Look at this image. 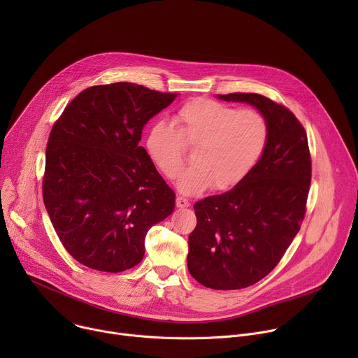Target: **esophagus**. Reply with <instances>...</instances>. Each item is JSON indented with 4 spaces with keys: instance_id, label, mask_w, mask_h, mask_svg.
I'll return each instance as SVG.
<instances>
[{
    "instance_id": "esophagus-1",
    "label": "esophagus",
    "mask_w": 358,
    "mask_h": 358,
    "mask_svg": "<svg viewBox=\"0 0 358 358\" xmlns=\"http://www.w3.org/2000/svg\"><path fill=\"white\" fill-rule=\"evenodd\" d=\"M176 206H177L178 208H187V207H189V201H188L187 198L177 196V198H176Z\"/></svg>"
}]
</instances>
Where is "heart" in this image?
<instances>
[{"instance_id":"heart-1","label":"heart","mask_w":358,"mask_h":358,"mask_svg":"<svg viewBox=\"0 0 358 358\" xmlns=\"http://www.w3.org/2000/svg\"><path fill=\"white\" fill-rule=\"evenodd\" d=\"M174 123L177 127L164 120L152 123L144 148L152 166L170 180L185 164V147L194 148V166L178 180V189L188 195L239 184L259 162L269 138V124L258 110H238L206 97L184 103Z\"/></svg>"}]
</instances>
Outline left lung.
<instances>
[{
	"instance_id": "8db88e82",
	"label": "left lung",
	"mask_w": 358,
	"mask_h": 358,
	"mask_svg": "<svg viewBox=\"0 0 358 358\" xmlns=\"http://www.w3.org/2000/svg\"><path fill=\"white\" fill-rule=\"evenodd\" d=\"M257 108L269 124L259 162L232 189L195 202L188 271L206 287L252 286L280 262L306 215L312 157L308 134L283 105L258 93L218 94Z\"/></svg>"
}]
</instances>
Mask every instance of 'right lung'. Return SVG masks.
Masks as SVG:
<instances>
[{
  "label": "right lung",
  "mask_w": 358,
  "mask_h": 358,
  "mask_svg": "<svg viewBox=\"0 0 358 358\" xmlns=\"http://www.w3.org/2000/svg\"><path fill=\"white\" fill-rule=\"evenodd\" d=\"M176 97L129 82L90 86L50 130L43 203L79 264L112 273L136 266L148 229L173 213L176 194L138 141Z\"/></svg>",
  "instance_id": "right-lung-1"
}]
</instances>
